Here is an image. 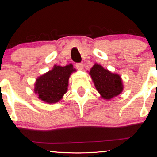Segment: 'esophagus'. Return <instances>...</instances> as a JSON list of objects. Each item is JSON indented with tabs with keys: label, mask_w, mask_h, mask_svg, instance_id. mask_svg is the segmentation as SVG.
<instances>
[{
	"label": "esophagus",
	"mask_w": 157,
	"mask_h": 157,
	"mask_svg": "<svg viewBox=\"0 0 157 157\" xmlns=\"http://www.w3.org/2000/svg\"><path fill=\"white\" fill-rule=\"evenodd\" d=\"M75 66L77 67V68L78 69V70H82V68H83V63H76Z\"/></svg>",
	"instance_id": "1"
}]
</instances>
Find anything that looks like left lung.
Instances as JSON below:
<instances>
[{
    "mask_svg": "<svg viewBox=\"0 0 157 157\" xmlns=\"http://www.w3.org/2000/svg\"><path fill=\"white\" fill-rule=\"evenodd\" d=\"M97 91L104 99L109 100L119 95L123 89L121 77L118 74L111 73L102 66L97 63L90 71Z\"/></svg>",
    "mask_w": 157,
    "mask_h": 157,
    "instance_id": "left-lung-1",
    "label": "left lung"
}]
</instances>
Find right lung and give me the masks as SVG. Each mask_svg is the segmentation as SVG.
Instances as JSON below:
<instances>
[{"instance_id":"obj_1","label":"right lung","mask_w":157,"mask_h":157,"mask_svg":"<svg viewBox=\"0 0 157 157\" xmlns=\"http://www.w3.org/2000/svg\"><path fill=\"white\" fill-rule=\"evenodd\" d=\"M74 71L75 69L71 64L63 67L55 66L52 70L36 79L34 92L44 102L49 104L57 102L67 91L68 78Z\"/></svg>"}]
</instances>
